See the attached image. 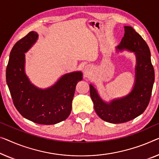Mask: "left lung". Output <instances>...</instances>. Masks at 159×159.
Instances as JSON below:
<instances>
[{
	"label": "left lung",
	"instance_id": "obj_1",
	"mask_svg": "<svg viewBox=\"0 0 159 159\" xmlns=\"http://www.w3.org/2000/svg\"><path fill=\"white\" fill-rule=\"evenodd\" d=\"M124 37L116 48L119 51L128 49L136 54V79L132 91L124 98L106 103L90 84V95L95 111L101 119L111 124L129 121L143 113L150 101L154 83V69L147 43L132 27L124 26Z\"/></svg>",
	"mask_w": 159,
	"mask_h": 159
}]
</instances>
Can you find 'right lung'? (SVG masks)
<instances>
[{
  "label": "right lung",
  "instance_id": "obj_1",
  "mask_svg": "<svg viewBox=\"0 0 159 159\" xmlns=\"http://www.w3.org/2000/svg\"><path fill=\"white\" fill-rule=\"evenodd\" d=\"M37 39V33L31 31L14 45L6 68V82L14 106L23 117L39 124H56L69 116L75 86L82 80V73L66 74L44 90L30 84L24 71L25 53Z\"/></svg>",
  "mask_w": 159,
  "mask_h": 159
}]
</instances>
